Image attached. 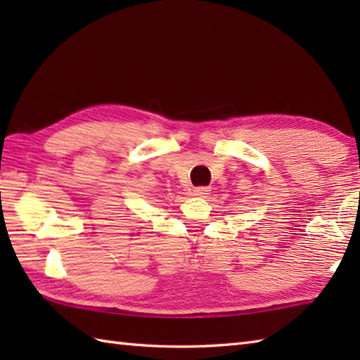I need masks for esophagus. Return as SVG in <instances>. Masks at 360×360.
<instances>
[{
  "label": "esophagus",
  "mask_w": 360,
  "mask_h": 360,
  "mask_svg": "<svg viewBox=\"0 0 360 360\" xmlns=\"http://www.w3.org/2000/svg\"><path fill=\"white\" fill-rule=\"evenodd\" d=\"M193 195L200 196V198H205L207 195H210V188L209 187H196L193 190Z\"/></svg>",
  "instance_id": "esophagus-1"
}]
</instances>
